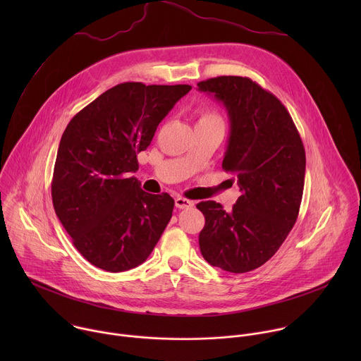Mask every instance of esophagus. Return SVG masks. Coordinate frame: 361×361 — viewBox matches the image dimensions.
Listing matches in <instances>:
<instances>
[{
  "label": "esophagus",
  "mask_w": 361,
  "mask_h": 361,
  "mask_svg": "<svg viewBox=\"0 0 361 361\" xmlns=\"http://www.w3.org/2000/svg\"><path fill=\"white\" fill-rule=\"evenodd\" d=\"M192 205H194V202L190 201V200H187V198H184V197H177V198H176V207L180 209V210L191 209Z\"/></svg>",
  "instance_id": "obj_1"
}]
</instances>
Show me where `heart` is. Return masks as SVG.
Returning <instances> with one entry per match:
<instances>
[{"mask_svg": "<svg viewBox=\"0 0 361 361\" xmlns=\"http://www.w3.org/2000/svg\"><path fill=\"white\" fill-rule=\"evenodd\" d=\"M198 123H213V124H223L220 116L216 111L212 110H205L200 114Z\"/></svg>", "mask_w": 361, "mask_h": 361, "instance_id": "obj_1", "label": "heart"}]
</instances>
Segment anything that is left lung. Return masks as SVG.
I'll return each mask as SVG.
<instances>
[{
    "label": "left lung",
    "mask_w": 361,
    "mask_h": 361,
    "mask_svg": "<svg viewBox=\"0 0 361 361\" xmlns=\"http://www.w3.org/2000/svg\"><path fill=\"white\" fill-rule=\"evenodd\" d=\"M197 85L227 111L230 137L223 169L237 176L241 191L228 213L216 201L197 204L205 219L200 250L214 267L247 273L269 262L295 224L304 145L281 101L250 78L223 75Z\"/></svg>",
    "instance_id": "obj_1"
}]
</instances>
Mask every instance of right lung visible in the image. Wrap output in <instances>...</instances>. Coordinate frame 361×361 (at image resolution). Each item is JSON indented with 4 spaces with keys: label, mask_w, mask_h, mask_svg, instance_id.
Returning a JSON list of instances; mask_svg holds the SVG:
<instances>
[{
    "label": "right lung",
    "mask_w": 361,
    "mask_h": 361,
    "mask_svg": "<svg viewBox=\"0 0 361 361\" xmlns=\"http://www.w3.org/2000/svg\"><path fill=\"white\" fill-rule=\"evenodd\" d=\"M191 85L123 82L68 123L57 152L51 195L57 217L92 266L120 273L144 263L174 209L133 176L159 124Z\"/></svg>",
    "instance_id": "add662e5"
}]
</instances>
